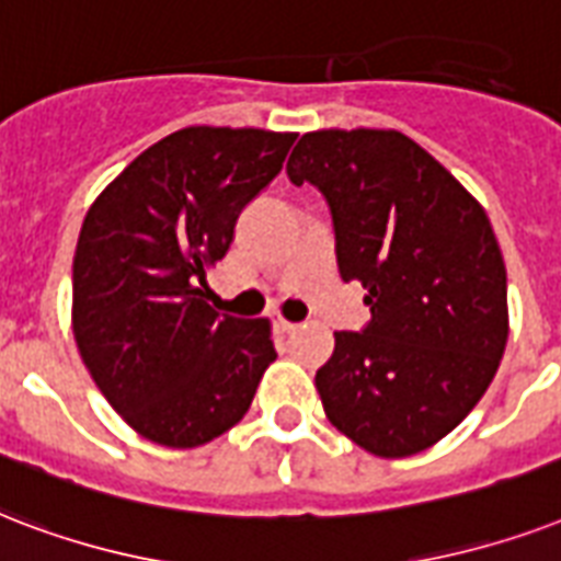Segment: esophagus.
Returning a JSON list of instances; mask_svg holds the SVG:
<instances>
[{
  "mask_svg": "<svg viewBox=\"0 0 561 561\" xmlns=\"http://www.w3.org/2000/svg\"><path fill=\"white\" fill-rule=\"evenodd\" d=\"M275 324L280 333H293V330H298V321H289V319H284V316H277Z\"/></svg>",
  "mask_w": 561,
  "mask_h": 561,
  "instance_id": "esophagus-1",
  "label": "esophagus"
}]
</instances>
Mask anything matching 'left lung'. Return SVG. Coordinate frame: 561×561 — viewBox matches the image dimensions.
Returning a JSON list of instances; mask_svg holds the SVG:
<instances>
[{
    "mask_svg": "<svg viewBox=\"0 0 561 561\" xmlns=\"http://www.w3.org/2000/svg\"><path fill=\"white\" fill-rule=\"evenodd\" d=\"M328 198L366 330H336L316 371L333 427L383 459L421 454L483 398L510 336L506 266L483 204L401 131L304 134L286 163Z\"/></svg>",
    "mask_w": 561,
    "mask_h": 561,
    "instance_id": "1",
    "label": "left lung"
}]
</instances>
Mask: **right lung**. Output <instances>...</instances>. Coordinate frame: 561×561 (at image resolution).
<instances>
[{
  "instance_id": "add662e5",
  "label": "right lung",
  "mask_w": 561,
  "mask_h": 561,
  "mask_svg": "<svg viewBox=\"0 0 561 561\" xmlns=\"http://www.w3.org/2000/svg\"><path fill=\"white\" fill-rule=\"evenodd\" d=\"M298 134L193 125L131 160L90 204L72 257V333L128 427L213 442L249 412L277 351L268 319L213 310L207 268Z\"/></svg>"
}]
</instances>
